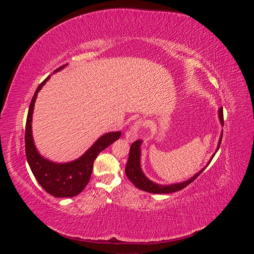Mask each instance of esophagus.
I'll use <instances>...</instances> for the list:
<instances>
[{"instance_id": "34e87169", "label": "esophagus", "mask_w": 254, "mask_h": 254, "mask_svg": "<svg viewBox=\"0 0 254 254\" xmlns=\"http://www.w3.org/2000/svg\"><path fill=\"white\" fill-rule=\"evenodd\" d=\"M141 128V121H136L134 122V124L130 127L126 133H125V136H126V140L128 142H133L137 139V136H139V130Z\"/></svg>"}]
</instances>
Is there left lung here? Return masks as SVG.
Masks as SVG:
<instances>
[{"instance_id":"left-lung-1","label":"left lung","mask_w":254,"mask_h":254,"mask_svg":"<svg viewBox=\"0 0 254 254\" xmlns=\"http://www.w3.org/2000/svg\"><path fill=\"white\" fill-rule=\"evenodd\" d=\"M218 117H219V121L221 123V125L224 126V112H222V108L219 109L218 111ZM221 137L222 134L220 135V139L217 145V149L218 150L220 143H221ZM141 144L142 141L137 140L135 142H133L130 146V150H129V157H128V161L126 164V168H125V173L126 176L128 177V179L133 183V186H135V188L140 189L142 190L148 191V193H152V194H168V193H174V191H178L182 189H184L186 187H188L190 183L193 182L197 177L200 175L206 166L210 164V162L212 161L213 157L215 156V153L212 156V158L210 159L207 164L202 168L201 171H199L195 176L191 177L190 179L184 181V182H180V183H175V184H170V186H161V184L155 183L150 181L147 177H146L141 168ZM215 151V152H216Z\"/></svg>"}]
</instances>
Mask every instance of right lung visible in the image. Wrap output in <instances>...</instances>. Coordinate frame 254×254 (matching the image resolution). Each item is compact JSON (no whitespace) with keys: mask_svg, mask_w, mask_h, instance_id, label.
Wrapping results in <instances>:
<instances>
[{"mask_svg":"<svg viewBox=\"0 0 254 254\" xmlns=\"http://www.w3.org/2000/svg\"><path fill=\"white\" fill-rule=\"evenodd\" d=\"M64 66L65 64L60 66L54 71V73L58 72ZM50 77L51 76H48L38 86L29 105L25 126L26 159L36 180L39 182L45 191H48L49 194L57 198L74 197L81 193L83 189L87 187L91 178L92 170H93L94 160L97 158L98 153L120 139L122 132H108L102 135L80 158L72 161V162L55 163L43 158L38 152L34 144L32 133V118L38 92L40 91Z\"/></svg>","mask_w":254,"mask_h":254,"instance_id":"1","label":"right lung"}]
</instances>
